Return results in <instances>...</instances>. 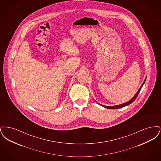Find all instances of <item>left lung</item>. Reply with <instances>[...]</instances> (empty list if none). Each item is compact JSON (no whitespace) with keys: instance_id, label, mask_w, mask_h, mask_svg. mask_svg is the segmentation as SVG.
Listing matches in <instances>:
<instances>
[{"instance_id":"8db88e82","label":"left lung","mask_w":161,"mask_h":161,"mask_svg":"<svg viewBox=\"0 0 161 161\" xmlns=\"http://www.w3.org/2000/svg\"><path fill=\"white\" fill-rule=\"evenodd\" d=\"M146 79H145V80H144V81L143 82V83L142 84V86H141V87H140V89L138 90V92L137 93H136V95H135V97L131 99V100H130L129 101H128V102H127V103H124V104H120V105H118V106H110V107H108V106H103V105H101V104H100L101 106H103V107H106V108H110V109H114V108H121V107H124V106H127V105H129V104H130L131 103H132L135 100H136V98H137V97H138V94L139 93V92H140V91H141V88H142V87L143 86V85L145 83V81H146Z\"/></svg>"}]
</instances>
